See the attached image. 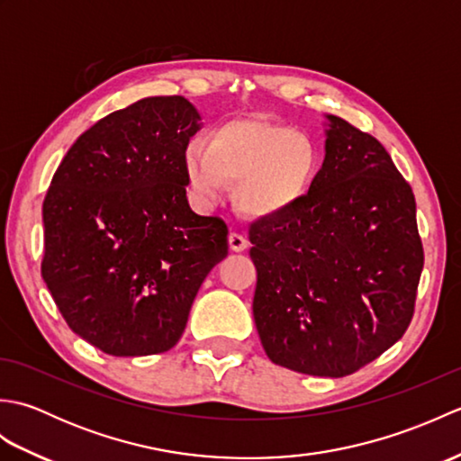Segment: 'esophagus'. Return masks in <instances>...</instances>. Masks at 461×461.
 I'll return each mask as SVG.
<instances>
[{"mask_svg": "<svg viewBox=\"0 0 461 461\" xmlns=\"http://www.w3.org/2000/svg\"><path fill=\"white\" fill-rule=\"evenodd\" d=\"M228 241H230V249L231 251H246L248 249V240L240 236V233H230L228 236Z\"/></svg>", "mask_w": 461, "mask_h": 461, "instance_id": "esophagus-1", "label": "esophagus"}]
</instances>
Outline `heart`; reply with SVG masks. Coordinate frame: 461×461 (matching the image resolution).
<instances>
[{
  "instance_id": "b5f03b06",
  "label": "heart",
  "mask_w": 461,
  "mask_h": 461,
  "mask_svg": "<svg viewBox=\"0 0 461 461\" xmlns=\"http://www.w3.org/2000/svg\"><path fill=\"white\" fill-rule=\"evenodd\" d=\"M315 166V149L305 136L259 119L218 124L205 146L192 142L182 158L185 185L200 208L218 203L236 180L233 200L251 218L289 212L307 194Z\"/></svg>"
}]
</instances>
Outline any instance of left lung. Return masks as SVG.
<instances>
[{
    "label": "left lung",
    "instance_id": "left-lung-1",
    "mask_svg": "<svg viewBox=\"0 0 461 461\" xmlns=\"http://www.w3.org/2000/svg\"><path fill=\"white\" fill-rule=\"evenodd\" d=\"M322 124L307 195L249 230L253 319L271 362L340 378L404 335L424 251L412 188L384 146L335 114Z\"/></svg>",
    "mask_w": 461,
    "mask_h": 461
}]
</instances>
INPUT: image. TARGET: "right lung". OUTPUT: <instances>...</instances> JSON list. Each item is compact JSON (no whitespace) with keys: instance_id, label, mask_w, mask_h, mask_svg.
<instances>
[{"instance_id":"obj_1","label":"right lung","mask_w":461,"mask_h":461,"mask_svg":"<svg viewBox=\"0 0 461 461\" xmlns=\"http://www.w3.org/2000/svg\"><path fill=\"white\" fill-rule=\"evenodd\" d=\"M202 116L184 96H149L83 132L43 202L41 276L68 329L113 357L180 340L228 228L194 213L184 150Z\"/></svg>"}]
</instances>
